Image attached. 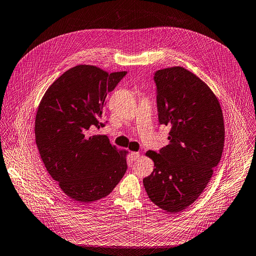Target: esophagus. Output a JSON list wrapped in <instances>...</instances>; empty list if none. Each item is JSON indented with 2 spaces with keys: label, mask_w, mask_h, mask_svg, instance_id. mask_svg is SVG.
<instances>
[{
  "label": "esophagus",
  "mask_w": 256,
  "mask_h": 256,
  "mask_svg": "<svg viewBox=\"0 0 256 256\" xmlns=\"http://www.w3.org/2000/svg\"><path fill=\"white\" fill-rule=\"evenodd\" d=\"M130 156H131V160H136L140 158V153H138V152H131Z\"/></svg>",
  "instance_id": "obj_1"
}]
</instances>
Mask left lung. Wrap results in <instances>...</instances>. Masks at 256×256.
I'll return each instance as SVG.
<instances>
[{"label":"left lung","instance_id":"left-lung-1","mask_svg":"<svg viewBox=\"0 0 256 256\" xmlns=\"http://www.w3.org/2000/svg\"><path fill=\"white\" fill-rule=\"evenodd\" d=\"M160 125L170 127L169 144L147 151L154 169L142 180L151 202L180 212L200 196L220 160L224 126L220 102L208 85L182 67L154 74Z\"/></svg>","mask_w":256,"mask_h":256}]
</instances>
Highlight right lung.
Instances as JSON below:
<instances>
[{
  "mask_svg": "<svg viewBox=\"0 0 256 256\" xmlns=\"http://www.w3.org/2000/svg\"><path fill=\"white\" fill-rule=\"evenodd\" d=\"M126 71L108 74L78 65L47 89L36 116V142L44 165L60 188L80 202L107 196L127 170V151L106 136H90L100 122L106 96Z\"/></svg>",
  "mask_w": 256,
  "mask_h": 256,
  "instance_id": "right-lung-1",
  "label": "right lung"
}]
</instances>
